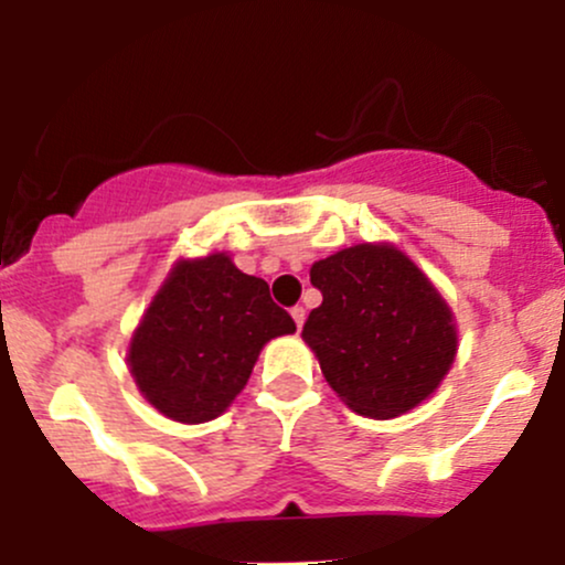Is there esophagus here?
Here are the masks:
<instances>
[{
	"label": "esophagus",
	"instance_id": "obj_1",
	"mask_svg": "<svg viewBox=\"0 0 565 565\" xmlns=\"http://www.w3.org/2000/svg\"><path fill=\"white\" fill-rule=\"evenodd\" d=\"M289 313H292V319H295L297 330H300V327H302V321H306V308H302V306H295L292 311H289Z\"/></svg>",
	"mask_w": 565,
	"mask_h": 565
}]
</instances>
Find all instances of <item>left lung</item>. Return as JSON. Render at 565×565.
<instances>
[{
	"label": "left lung",
	"instance_id": "obj_1",
	"mask_svg": "<svg viewBox=\"0 0 565 565\" xmlns=\"http://www.w3.org/2000/svg\"><path fill=\"white\" fill-rule=\"evenodd\" d=\"M321 306L302 327L332 392L367 418H396L434 394L456 359L448 302L396 246L359 244L311 268Z\"/></svg>",
	"mask_w": 565,
	"mask_h": 565
}]
</instances>
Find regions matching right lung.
Instances as JSON below:
<instances>
[{
    "label": "right lung",
    "instance_id": "1",
    "mask_svg": "<svg viewBox=\"0 0 565 565\" xmlns=\"http://www.w3.org/2000/svg\"><path fill=\"white\" fill-rule=\"evenodd\" d=\"M292 332L268 284L227 254L179 259L136 327L128 367L152 407L179 424H203L231 407L263 345Z\"/></svg>",
    "mask_w": 565,
    "mask_h": 565
}]
</instances>
